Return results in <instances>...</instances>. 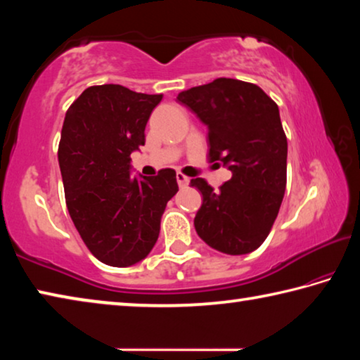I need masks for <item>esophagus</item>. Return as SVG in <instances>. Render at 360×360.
<instances>
[{
  "instance_id": "1",
  "label": "esophagus",
  "mask_w": 360,
  "mask_h": 360,
  "mask_svg": "<svg viewBox=\"0 0 360 360\" xmlns=\"http://www.w3.org/2000/svg\"><path fill=\"white\" fill-rule=\"evenodd\" d=\"M176 181H178L179 187H187V186H188V182H191V179H188L187 176H186V174H182V173H178V174H176Z\"/></svg>"
}]
</instances>
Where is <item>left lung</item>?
<instances>
[{
    "mask_svg": "<svg viewBox=\"0 0 360 360\" xmlns=\"http://www.w3.org/2000/svg\"><path fill=\"white\" fill-rule=\"evenodd\" d=\"M176 100L208 127L210 160L231 172L217 192L202 178L191 181L203 195L195 230L219 252L255 251L270 233L285 191L288 138L278 105L255 84L229 77L188 89Z\"/></svg>",
    "mask_w": 360,
    "mask_h": 360,
    "instance_id": "8db88e82",
    "label": "left lung"
}]
</instances>
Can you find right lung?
Listing matches in <instances>:
<instances>
[{
  "label": "right lung",
  "instance_id": "obj_1",
  "mask_svg": "<svg viewBox=\"0 0 360 360\" xmlns=\"http://www.w3.org/2000/svg\"><path fill=\"white\" fill-rule=\"evenodd\" d=\"M162 96L94 85L65 115L58 163L66 206L85 246L106 265L124 268L148 257L178 192L172 168L152 178L130 174V154L144 146L146 124Z\"/></svg>",
  "mask_w": 360,
  "mask_h": 360
}]
</instances>
